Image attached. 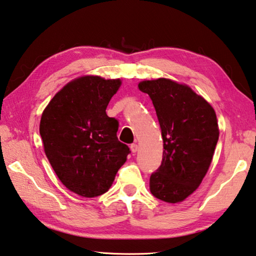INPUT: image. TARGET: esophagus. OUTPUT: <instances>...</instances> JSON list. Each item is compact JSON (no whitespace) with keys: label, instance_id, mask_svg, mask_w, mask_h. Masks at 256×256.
<instances>
[{"label":"esophagus","instance_id":"obj_1","mask_svg":"<svg viewBox=\"0 0 256 256\" xmlns=\"http://www.w3.org/2000/svg\"><path fill=\"white\" fill-rule=\"evenodd\" d=\"M130 148H131L132 153H136L138 146V144H131V146H130Z\"/></svg>","mask_w":256,"mask_h":256}]
</instances>
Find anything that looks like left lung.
<instances>
[{
	"label": "left lung",
	"instance_id": "8db88e82",
	"mask_svg": "<svg viewBox=\"0 0 256 256\" xmlns=\"http://www.w3.org/2000/svg\"><path fill=\"white\" fill-rule=\"evenodd\" d=\"M156 111L163 138L161 166L150 178V190L166 203H180L202 183L218 140L214 108L186 84L160 78L144 80Z\"/></svg>",
	"mask_w": 256,
	"mask_h": 256
}]
</instances>
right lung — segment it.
I'll use <instances>...</instances> for the list:
<instances>
[{"label":"right lung","mask_w":256,"mask_h":256,"mask_svg":"<svg viewBox=\"0 0 256 256\" xmlns=\"http://www.w3.org/2000/svg\"><path fill=\"white\" fill-rule=\"evenodd\" d=\"M120 78L82 75L65 84L40 122L44 152L60 181L83 198L108 191L130 148L118 140V121L106 108Z\"/></svg>","instance_id":"obj_1"}]
</instances>
